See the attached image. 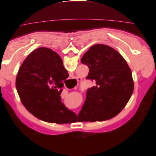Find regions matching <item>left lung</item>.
Instances as JSON below:
<instances>
[{"instance_id":"left-lung-1","label":"left lung","mask_w":156,"mask_h":156,"mask_svg":"<svg viewBox=\"0 0 156 156\" xmlns=\"http://www.w3.org/2000/svg\"><path fill=\"white\" fill-rule=\"evenodd\" d=\"M89 73L87 79L96 86L88 88L78 115L86 122L104 121L116 116L128 102L133 90L131 71L119 52L109 46H92L81 58Z\"/></svg>"}]
</instances>
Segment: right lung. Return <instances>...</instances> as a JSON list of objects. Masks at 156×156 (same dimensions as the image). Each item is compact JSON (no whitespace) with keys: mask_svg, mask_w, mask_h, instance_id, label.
<instances>
[{"mask_svg":"<svg viewBox=\"0 0 156 156\" xmlns=\"http://www.w3.org/2000/svg\"><path fill=\"white\" fill-rule=\"evenodd\" d=\"M69 76L62 60L55 51L40 48L23 62L16 88L23 105L37 119L59 124L74 122L77 115L61 101L63 81Z\"/></svg>","mask_w":156,"mask_h":156,"instance_id":"right-lung-1","label":"right lung"}]
</instances>
